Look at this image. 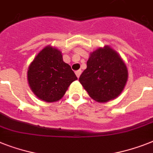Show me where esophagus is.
Segmentation results:
<instances>
[{
	"instance_id": "34e87169",
	"label": "esophagus",
	"mask_w": 153,
	"mask_h": 153,
	"mask_svg": "<svg viewBox=\"0 0 153 153\" xmlns=\"http://www.w3.org/2000/svg\"><path fill=\"white\" fill-rule=\"evenodd\" d=\"M76 75V76H77V78L79 77V76H80V74H81V70L80 69H79V70H76V71L75 72Z\"/></svg>"
}]
</instances>
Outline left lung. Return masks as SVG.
<instances>
[{"label":"left lung","mask_w":153,"mask_h":153,"mask_svg":"<svg viewBox=\"0 0 153 153\" xmlns=\"http://www.w3.org/2000/svg\"><path fill=\"white\" fill-rule=\"evenodd\" d=\"M127 76V66L120 56L111 48L105 47L91 54L79 80L94 100L105 102L120 94Z\"/></svg>","instance_id":"left-lung-1"}]
</instances>
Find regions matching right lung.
I'll return each instance as SVG.
<instances>
[{"instance_id": "add662e5", "label": "right lung", "mask_w": 153, "mask_h": 153, "mask_svg": "<svg viewBox=\"0 0 153 153\" xmlns=\"http://www.w3.org/2000/svg\"><path fill=\"white\" fill-rule=\"evenodd\" d=\"M27 76L33 92L47 102L61 99L72 82L77 79L70 65L63 62L61 51L51 46L35 57Z\"/></svg>"}]
</instances>
